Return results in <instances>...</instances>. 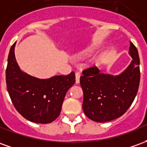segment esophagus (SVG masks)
<instances>
[{
    "mask_svg": "<svg viewBox=\"0 0 147 147\" xmlns=\"http://www.w3.org/2000/svg\"><path fill=\"white\" fill-rule=\"evenodd\" d=\"M80 76H81V74H80V72H76V83H80Z\"/></svg>",
    "mask_w": 147,
    "mask_h": 147,
    "instance_id": "obj_1",
    "label": "esophagus"
}]
</instances>
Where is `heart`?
Wrapping results in <instances>:
<instances>
[{"label": "heart", "mask_w": 147, "mask_h": 147, "mask_svg": "<svg viewBox=\"0 0 147 147\" xmlns=\"http://www.w3.org/2000/svg\"><path fill=\"white\" fill-rule=\"evenodd\" d=\"M97 49L95 46H90L88 48L83 49V51H81L79 53V57H88V56H90L91 54H93L95 50Z\"/></svg>", "instance_id": "heart-1"}]
</instances>
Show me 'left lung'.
Returning a JSON list of instances; mask_svg holds the SVG:
<instances>
[{
  "label": "left lung",
  "mask_w": 147,
  "mask_h": 147,
  "mask_svg": "<svg viewBox=\"0 0 147 147\" xmlns=\"http://www.w3.org/2000/svg\"><path fill=\"white\" fill-rule=\"evenodd\" d=\"M132 61L119 76L103 74L96 66L83 71L80 85L83 89V109L86 116L96 122H107L121 117L132 104L140 81L139 57L130 42Z\"/></svg>",
  "instance_id": "obj_1"
}]
</instances>
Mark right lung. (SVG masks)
<instances>
[{
  "mask_svg": "<svg viewBox=\"0 0 147 147\" xmlns=\"http://www.w3.org/2000/svg\"><path fill=\"white\" fill-rule=\"evenodd\" d=\"M11 45L6 68V84L12 104L23 117L31 122L49 123L61 113L66 93L76 82L75 72L40 80L20 69Z\"/></svg>",
  "mask_w": 147,
  "mask_h": 147,
  "instance_id": "add662e5",
  "label": "right lung"
}]
</instances>
